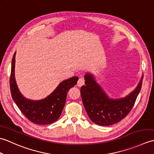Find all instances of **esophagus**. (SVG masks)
Listing matches in <instances>:
<instances>
[{"label": "esophagus", "instance_id": "1", "mask_svg": "<svg viewBox=\"0 0 154 154\" xmlns=\"http://www.w3.org/2000/svg\"><path fill=\"white\" fill-rule=\"evenodd\" d=\"M85 84V80L83 78H80V79L77 81V86L78 87H81Z\"/></svg>", "mask_w": 154, "mask_h": 154}]
</instances>
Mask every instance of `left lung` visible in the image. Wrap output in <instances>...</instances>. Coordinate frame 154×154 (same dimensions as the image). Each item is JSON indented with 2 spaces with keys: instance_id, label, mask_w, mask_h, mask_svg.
<instances>
[{
  "instance_id": "obj_1",
  "label": "left lung",
  "mask_w": 154,
  "mask_h": 154,
  "mask_svg": "<svg viewBox=\"0 0 154 154\" xmlns=\"http://www.w3.org/2000/svg\"><path fill=\"white\" fill-rule=\"evenodd\" d=\"M143 75L138 85L127 96L111 99L98 83L94 75H85V83L81 88V94L85 109L89 119L100 126H110L126 117L134 105L142 88Z\"/></svg>"
}]
</instances>
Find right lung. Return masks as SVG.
<instances>
[{
    "label": "right lung",
    "instance_id": "add662e5",
    "mask_svg": "<svg viewBox=\"0 0 154 154\" xmlns=\"http://www.w3.org/2000/svg\"><path fill=\"white\" fill-rule=\"evenodd\" d=\"M15 55L16 52L12 60L10 77V87L13 100L23 114L32 122L40 125H47L55 122L61 116L68 91L77 84L79 77H73L63 81L50 95L44 99H28L22 95L16 82Z\"/></svg>",
    "mask_w": 154,
    "mask_h": 154
}]
</instances>
